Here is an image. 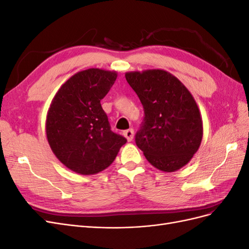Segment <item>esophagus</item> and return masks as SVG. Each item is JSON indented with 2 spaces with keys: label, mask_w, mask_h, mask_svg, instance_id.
Returning <instances> with one entry per match:
<instances>
[{
  "label": "esophagus",
  "mask_w": 249,
  "mask_h": 249,
  "mask_svg": "<svg viewBox=\"0 0 249 249\" xmlns=\"http://www.w3.org/2000/svg\"><path fill=\"white\" fill-rule=\"evenodd\" d=\"M124 136L126 138L127 141H132L134 138V130L133 129H129L124 131Z\"/></svg>",
  "instance_id": "esophagus-1"
}]
</instances>
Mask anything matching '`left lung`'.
I'll list each match as a JSON object with an SVG mask.
<instances>
[{"label": "left lung", "instance_id": "1", "mask_svg": "<svg viewBox=\"0 0 249 249\" xmlns=\"http://www.w3.org/2000/svg\"><path fill=\"white\" fill-rule=\"evenodd\" d=\"M125 79L144 109L135 138L137 146L157 169H180L190 162L202 139V119L194 97L164 70L127 71Z\"/></svg>", "mask_w": 249, "mask_h": 249}]
</instances>
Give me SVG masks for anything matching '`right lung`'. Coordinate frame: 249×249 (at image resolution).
I'll return each mask as SVG.
<instances>
[{
    "label": "right lung",
    "mask_w": 249,
    "mask_h": 249,
    "mask_svg": "<svg viewBox=\"0 0 249 249\" xmlns=\"http://www.w3.org/2000/svg\"><path fill=\"white\" fill-rule=\"evenodd\" d=\"M116 71L88 69L74 73L52 100L46 120L47 138L57 159L71 171L91 176L109 167L126 139L112 132L104 99Z\"/></svg>",
    "instance_id": "1"
}]
</instances>
